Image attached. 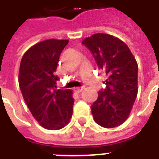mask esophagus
Returning a JSON list of instances; mask_svg holds the SVG:
<instances>
[{
	"label": "esophagus",
	"instance_id": "esophagus-1",
	"mask_svg": "<svg viewBox=\"0 0 159 159\" xmlns=\"http://www.w3.org/2000/svg\"><path fill=\"white\" fill-rule=\"evenodd\" d=\"M74 90H75V92H76V93H81V92L83 90V87H81V88H76V89H74Z\"/></svg>",
	"mask_w": 159,
	"mask_h": 159
}]
</instances>
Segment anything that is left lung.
<instances>
[{"label":"left lung","instance_id":"left-lung-1","mask_svg":"<svg viewBox=\"0 0 159 159\" xmlns=\"http://www.w3.org/2000/svg\"><path fill=\"white\" fill-rule=\"evenodd\" d=\"M82 44L89 48L98 69L107 75L97 99L91 106L94 121L104 128H115L129 116L138 93V65L128 46L108 34L97 33Z\"/></svg>","mask_w":159,"mask_h":159}]
</instances>
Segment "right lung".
<instances>
[{
  "label": "right lung",
  "mask_w": 159,
  "mask_h": 159,
  "mask_svg": "<svg viewBox=\"0 0 159 159\" xmlns=\"http://www.w3.org/2000/svg\"><path fill=\"white\" fill-rule=\"evenodd\" d=\"M67 44L68 40L38 42L26 51L20 63L19 83L24 100L35 119L47 129H62L72 115V91L56 87L59 56Z\"/></svg>",
  "instance_id": "right-lung-1"
}]
</instances>
